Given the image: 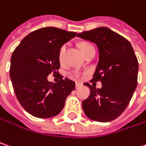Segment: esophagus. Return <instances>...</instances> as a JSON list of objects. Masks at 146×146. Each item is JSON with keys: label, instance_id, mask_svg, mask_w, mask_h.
<instances>
[{"label": "esophagus", "instance_id": "34e87169", "mask_svg": "<svg viewBox=\"0 0 146 146\" xmlns=\"http://www.w3.org/2000/svg\"><path fill=\"white\" fill-rule=\"evenodd\" d=\"M82 86V84L80 82H76V88H80Z\"/></svg>", "mask_w": 146, "mask_h": 146}]
</instances>
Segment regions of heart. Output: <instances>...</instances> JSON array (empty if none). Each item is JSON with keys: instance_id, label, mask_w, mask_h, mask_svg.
I'll return each mask as SVG.
<instances>
[{"instance_id": "heart-1", "label": "heart", "mask_w": 146, "mask_h": 146, "mask_svg": "<svg viewBox=\"0 0 146 146\" xmlns=\"http://www.w3.org/2000/svg\"><path fill=\"white\" fill-rule=\"evenodd\" d=\"M79 46H80L81 51L83 52V54L84 55L86 56L92 50H94V46L92 45L89 43V42H80L79 44ZM66 48H67V45L64 44L60 48L59 50V54H58V58L60 62H62L63 58H64V55H65V53H66ZM72 76L73 77H79L80 76V73L76 71H74L73 73H72Z\"/></svg>"}]
</instances>
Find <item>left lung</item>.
<instances>
[{"label":"left lung","instance_id":"1","mask_svg":"<svg viewBox=\"0 0 146 146\" xmlns=\"http://www.w3.org/2000/svg\"><path fill=\"white\" fill-rule=\"evenodd\" d=\"M78 37L92 42L100 59L92 81H101V88L89 83V96L82 102L84 114L92 120L107 123L118 118L128 106L137 84L138 62L130 42L108 27L84 31Z\"/></svg>","mask_w":146,"mask_h":146}]
</instances>
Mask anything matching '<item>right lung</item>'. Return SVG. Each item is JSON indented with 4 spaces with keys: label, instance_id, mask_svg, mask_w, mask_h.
Listing matches in <instances>:
<instances>
[{
    "label": "right lung",
    "instance_id": "add662e5",
    "mask_svg": "<svg viewBox=\"0 0 146 146\" xmlns=\"http://www.w3.org/2000/svg\"><path fill=\"white\" fill-rule=\"evenodd\" d=\"M76 35L54 27H42L28 34L13 51L10 77L17 100L31 115L46 119L58 115L75 82L61 78L58 83L47 76L58 73L59 50Z\"/></svg>",
    "mask_w": 146,
    "mask_h": 146
}]
</instances>
